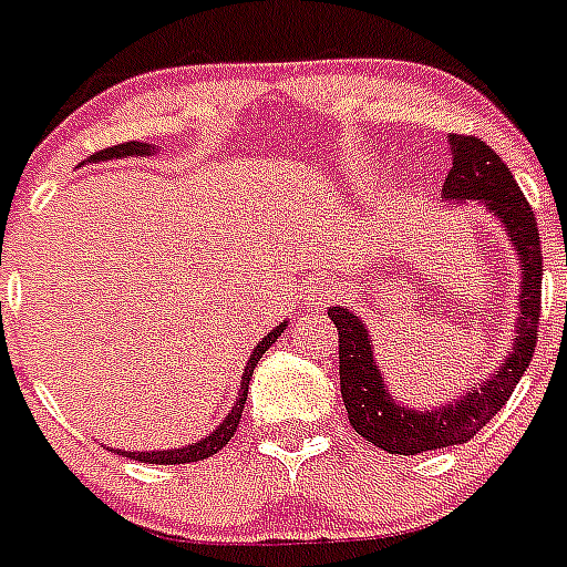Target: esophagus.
<instances>
[{"mask_svg": "<svg viewBox=\"0 0 567 567\" xmlns=\"http://www.w3.org/2000/svg\"><path fill=\"white\" fill-rule=\"evenodd\" d=\"M310 308L313 310H324L330 308V301L338 296V285H319V288L310 290Z\"/></svg>", "mask_w": 567, "mask_h": 567, "instance_id": "1", "label": "esophagus"}]
</instances>
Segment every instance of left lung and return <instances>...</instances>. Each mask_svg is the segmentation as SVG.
<instances>
[{
    "mask_svg": "<svg viewBox=\"0 0 567 567\" xmlns=\"http://www.w3.org/2000/svg\"><path fill=\"white\" fill-rule=\"evenodd\" d=\"M453 167L444 178L442 195L453 204H481L498 218L501 229L515 246L520 259V290H517L515 338L509 355L498 372L486 374L484 383L458 394L453 403L433 409H409L391 394L378 361L369 327L355 310L330 308L332 324L338 327V358H341V396L347 405L349 425L367 442L385 453L414 456V453L439 451L451 444L473 439L492 416L498 414L512 396L515 385L526 374L537 347L539 321V285H543V254H539L537 218L523 198L512 171L486 142L475 136L451 134Z\"/></svg>",
    "mask_w": 567,
    "mask_h": 567,
    "instance_id": "1",
    "label": "left lung"
}]
</instances>
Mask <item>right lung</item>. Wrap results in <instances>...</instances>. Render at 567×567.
<instances>
[{
  "label": "right lung",
  "mask_w": 567,
  "mask_h": 567,
  "mask_svg": "<svg viewBox=\"0 0 567 567\" xmlns=\"http://www.w3.org/2000/svg\"><path fill=\"white\" fill-rule=\"evenodd\" d=\"M158 147H153L151 142H123V145H114V147H105V151L94 153V156H89V162H109V158H128V156H153ZM285 327H288V319L279 321L277 327H274L268 336H262V341L254 347L251 358H248L246 363V372H243L240 378V391H237V400L235 405H231L229 414L224 416V422H220L218 427L212 433H206L204 439H198V442L193 444H184V447H173V451H120L116 447L114 453H120V456H128V458H136V462H145V464H189V462H204V458L215 456L218 451H224L226 444H229V439L235 436L237 425H240V416H243V405H246V396H248V380H251L254 374V367H257V361L262 355H266L268 349H271V343L277 341L279 336L285 332Z\"/></svg>",
  "instance_id": "obj_1"
}]
</instances>
